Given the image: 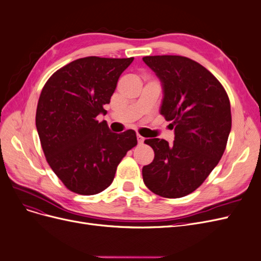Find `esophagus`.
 <instances>
[{
  "label": "esophagus",
  "instance_id": "obj_1",
  "mask_svg": "<svg viewBox=\"0 0 261 261\" xmlns=\"http://www.w3.org/2000/svg\"><path fill=\"white\" fill-rule=\"evenodd\" d=\"M137 140H138V144L139 145H141L145 141V138L143 137V136H140V135H137Z\"/></svg>",
  "mask_w": 261,
  "mask_h": 261
}]
</instances>
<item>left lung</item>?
I'll use <instances>...</instances> for the list:
<instances>
[{
  "mask_svg": "<svg viewBox=\"0 0 261 261\" xmlns=\"http://www.w3.org/2000/svg\"><path fill=\"white\" fill-rule=\"evenodd\" d=\"M143 61L159 78L160 113L174 127V141L146 139L153 161L143 168L152 193L180 198L193 193L222 156L231 132V106L217 78L199 63L179 55H154ZM172 127V128H173Z\"/></svg>",
  "mask_w": 261,
  "mask_h": 261,
  "instance_id": "8db88e82",
  "label": "left lung"
}]
</instances>
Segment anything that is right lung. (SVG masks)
<instances>
[{
	"label": "right lung",
	"instance_id": "1",
	"mask_svg": "<svg viewBox=\"0 0 261 261\" xmlns=\"http://www.w3.org/2000/svg\"><path fill=\"white\" fill-rule=\"evenodd\" d=\"M134 58L88 57L70 62L45 83L36 126L49 165L69 191L96 195L114 179L118 163L137 145L136 133H112L105 114L121 74Z\"/></svg>",
	"mask_w": 261,
	"mask_h": 261
}]
</instances>
